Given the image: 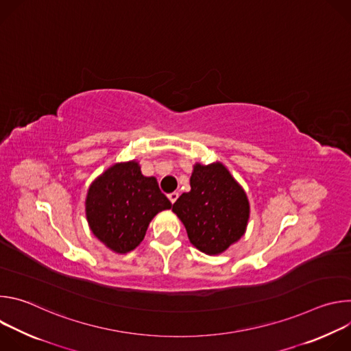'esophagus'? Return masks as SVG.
<instances>
[{"label":"esophagus","mask_w":351,"mask_h":351,"mask_svg":"<svg viewBox=\"0 0 351 351\" xmlns=\"http://www.w3.org/2000/svg\"><path fill=\"white\" fill-rule=\"evenodd\" d=\"M178 197H179V193H176V191H173V193H171V194H168V198H169V202L173 204L176 199H178Z\"/></svg>","instance_id":"1"}]
</instances>
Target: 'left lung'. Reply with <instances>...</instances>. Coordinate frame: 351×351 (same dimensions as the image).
Masks as SVG:
<instances>
[{
    "label": "left lung",
    "mask_w": 351,
    "mask_h": 351,
    "mask_svg": "<svg viewBox=\"0 0 351 351\" xmlns=\"http://www.w3.org/2000/svg\"><path fill=\"white\" fill-rule=\"evenodd\" d=\"M172 211L183 222L189 240L199 252L221 254L245 232L250 206L244 190L222 164H197Z\"/></svg>",
    "instance_id": "8db88e82"
}]
</instances>
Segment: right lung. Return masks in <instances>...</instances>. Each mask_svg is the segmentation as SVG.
Segmentation results:
<instances>
[{"instance_id":"1","label":"right lung","mask_w":351,"mask_h":351,"mask_svg":"<svg viewBox=\"0 0 351 351\" xmlns=\"http://www.w3.org/2000/svg\"><path fill=\"white\" fill-rule=\"evenodd\" d=\"M172 207L156 178H145L137 162L117 164L97 178L87 193L91 232L115 253L136 248L152 219Z\"/></svg>"}]
</instances>
